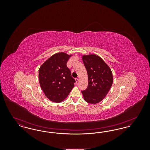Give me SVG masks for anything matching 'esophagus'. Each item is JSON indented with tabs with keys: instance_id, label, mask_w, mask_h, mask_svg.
<instances>
[{
	"instance_id": "esophagus-1",
	"label": "esophagus",
	"mask_w": 150,
	"mask_h": 150,
	"mask_svg": "<svg viewBox=\"0 0 150 150\" xmlns=\"http://www.w3.org/2000/svg\"><path fill=\"white\" fill-rule=\"evenodd\" d=\"M75 81H76V84H78L79 82V79H75Z\"/></svg>"
}]
</instances>
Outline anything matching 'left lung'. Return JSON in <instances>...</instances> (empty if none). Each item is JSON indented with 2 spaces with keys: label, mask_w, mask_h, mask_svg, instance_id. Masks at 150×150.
<instances>
[{
  "label": "left lung",
  "mask_w": 150,
  "mask_h": 150,
  "mask_svg": "<svg viewBox=\"0 0 150 150\" xmlns=\"http://www.w3.org/2000/svg\"><path fill=\"white\" fill-rule=\"evenodd\" d=\"M82 59L88 74V85L81 93L86 102L97 103L103 100L112 86V71L98 56L84 55Z\"/></svg>",
  "instance_id": "left-lung-1"
}]
</instances>
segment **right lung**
Here are the masks:
<instances>
[{
    "mask_svg": "<svg viewBox=\"0 0 150 150\" xmlns=\"http://www.w3.org/2000/svg\"><path fill=\"white\" fill-rule=\"evenodd\" d=\"M71 56L63 52L54 54L39 69L41 88L45 96L53 102H62L74 86L75 80L66 65Z\"/></svg>",
    "mask_w": 150,
    "mask_h": 150,
    "instance_id": "add662e5",
    "label": "right lung"
}]
</instances>
